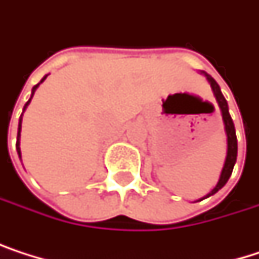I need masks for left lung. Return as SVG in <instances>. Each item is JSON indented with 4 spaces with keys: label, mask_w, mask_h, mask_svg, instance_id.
Returning a JSON list of instances; mask_svg holds the SVG:
<instances>
[{
    "label": "left lung",
    "mask_w": 259,
    "mask_h": 259,
    "mask_svg": "<svg viewBox=\"0 0 259 259\" xmlns=\"http://www.w3.org/2000/svg\"><path fill=\"white\" fill-rule=\"evenodd\" d=\"M206 76V79L209 80L210 83V88L213 91V96L218 102V107L221 110V116H223V122H224V130H226V136H228V155H226V161H224V166H223V171H221V176H220V180L217 183V186L206 195V197H210L213 195L215 192H218L226 183H228L232 171H234V165L237 161V151H238V145H237V134H235V126H234V122H232V117L229 114V108H228V102H226L224 96L218 87V83L215 82V79L212 76H209L207 73H203Z\"/></svg>",
    "instance_id": "left-lung-1"
}]
</instances>
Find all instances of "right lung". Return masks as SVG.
<instances>
[{"instance_id": "1", "label": "right lung", "mask_w": 259, "mask_h": 259, "mask_svg": "<svg viewBox=\"0 0 259 259\" xmlns=\"http://www.w3.org/2000/svg\"><path fill=\"white\" fill-rule=\"evenodd\" d=\"M46 77H47V76H44V79H42L41 82H44V80H46ZM41 82H39V83H41ZM39 83H38V85H35V87H33V90H31V98H33V94H35L36 88L39 87ZM31 98H30V99H28V102H27V104L24 105V110H25V108H27V105L30 104ZM21 120H22V114H21V119H19V125H18V140H16V151H18V155H19V158H21V149H19V136H21L19 133H21Z\"/></svg>"}]
</instances>
